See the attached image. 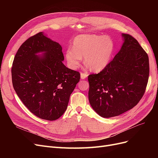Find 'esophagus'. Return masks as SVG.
Segmentation results:
<instances>
[{"label": "esophagus", "mask_w": 158, "mask_h": 158, "mask_svg": "<svg viewBox=\"0 0 158 158\" xmlns=\"http://www.w3.org/2000/svg\"><path fill=\"white\" fill-rule=\"evenodd\" d=\"M88 76V75L87 74H85V73H81L80 74V77L82 79H85V78H87Z\"/></svg>", "instance_id": "obj_1"}]
</instances>
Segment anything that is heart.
<instances>
[{"label":"heart","mask_w":158,"mask_h":158,"mask_svg":"<svg viewBox=\"0 0 158 158\" xmlns=\"http://www.w3.org/2000/svg\"><path fill=\"white\" fill-rule=\"evenodd\" d=\"M114 51V43L109 36L84 34L76 36L73 48H68L65 57L69 67L77 69L82 61L94 72L106 69L111 60Z\"/></svg>","instance_id":"heart-1"}]
</instances>
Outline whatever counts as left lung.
I'll return each mask as SVG.
<instances>
[{"label":"left lung","mask_w":158,"mask_h":158,"mask_svg":"<svg viewBox=\"0 0 158 158\" xmlns=\"http://www.w3.org/2000/svg\"><path fill=\"white\" fill-rule=\"evenodd\" d=\"M120 51L106 69L88 76V98L99 116L110 118L131 109L144 94L149 78V59L132 36L123 33Z\"/></svg>","instance_id":"left-lung-1"}]
</instances>
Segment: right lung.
<instances>
[{
  "instance_id": "right-lung-1",
  "label": "right lung",
  "mask_w": 158,
  "mask_h": 158,
  "mask_svg": "<svg viewBox=\"0 0 158 158\" xmlns=\"http://www.w3.org/2000/svg\"><path fill=\"white\" fill-rule=\"evenodd\" d=\"M42 52L41 56H37ZM61 45L40 32L18 49L12 66L13 87L30 112L55 121L63 115L80 74L63 63Z\"/></svg>"
}]
</instances>
